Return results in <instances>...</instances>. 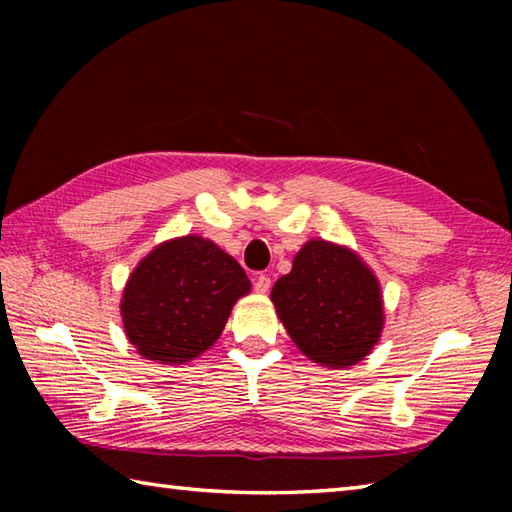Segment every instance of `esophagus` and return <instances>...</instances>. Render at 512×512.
<instances>
[{
	"label": "esophagus",
	"mask_w": 512,
	"mask_h": 512,
	"mask_svg": "<svg viewBox=\"0 0 512 512\" xmlns=\"http://www.w3.org/2000/svg\"><path fill=\"white\" fill-rule=\"evenodd\" d=\"M270 290V277L268 275H259L257 279H255V292H268Z\"/></svg>",
	"instance_id": "esophagus-1"
}]
</instances>
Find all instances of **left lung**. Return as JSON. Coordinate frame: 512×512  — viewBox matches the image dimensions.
Segmentation results:
<instances>
[{
  "label": "left lung",
  "instance_id": "left-lung-1",
  "mask_svg": "<svg viewBox=\"0 0 512 512\" xmlns=\"http://www.w3.org/2000/svg\"><path fill=\"white\" fill-rule=\"evenodd\" d=\"M299 350L325 367H347L372 352L383 330L378 281L352 250L312 239L270 292Z\"/></svg>",
  "mask_w": 512,
  "mask_h": 512
}]
</instances>
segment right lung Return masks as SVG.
Returning <instances> with one entry per match:
<instances>
[{"mask_svg":"<svg viewBox=\"0 0 512 512\" xmlns=\"http://www.w3.org/2000/svg\"><path fill=\"white\" fill-rule=\"evenodd\" d=\"M248 290L244 268L209 239H171L127 281L121 303L127 339L149 361L187 363L217 341Z\"/></svg>","mask_w":512,"mask_h":512,"instance_id":"1","label":"right lung"}]
</instances>
